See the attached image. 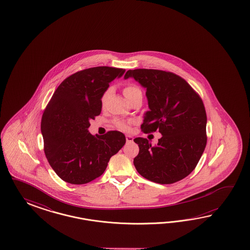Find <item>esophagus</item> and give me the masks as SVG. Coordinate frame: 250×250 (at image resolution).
<instances>
[{"instance_id":"obj_1","label":"esophagus","mask_w":250,"mask_h":250,"mask_svg":"<svg viewBox=\"0 0 250 250\" xmlns=\"http://www.w3.org/2000/svg\"><path fill=\"white\" fill-rule=\"evenodd\" d=\"M125 139H126V142H132L134 138L131 136H125Z\"/></svg>"}]
</instances>
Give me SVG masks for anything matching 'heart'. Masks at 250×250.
Returning <instances> with one entry per match:
<instances>
[{"instance_id":"1","label":"heart","mask_w":250,"mask_h":250,"mask_svg":"<svg viewBox=\"0 0 250 250\" xmlns=\"http://www.w3.org/2000/svg\"><path fill=\"white\" fill-rule=\"evenodd\" d=\"M140 91V89L138 87H136L135 85H127L125 89H124V94L125 96L127 98V100L131 98L136 91ZM108 92L109 91H105L102 97V104L104 103L106 97L108 95ZM130 124L131 122L126 121V120H123V119H115L114 121V125L117 129L121 130V131H125V132H127L130 130Z\"/></svg>"}]
</instances>
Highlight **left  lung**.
Masks as SVG:
<instances>
[{
  "label": "left lung",
  "instance_id": "8db88e82",
  "mask_svg": "<svg viewBox=\"0 0 250 250\" xmlns=\"http://www.w3.org/2000/svg\"><path fill=\"white\" fill-rule=\"evenodd\" d=\"M146 89L148 108L141 129L162 135L152 146L136 137L139 153L134 165L139 174L160 184L179 182L195 168L207 142L206 112L201 97L182 77L159 69L137 68L126 71Z\"/></svg>",
  "mask_w": 250,
  "mask_h": 250
}]
</instances>
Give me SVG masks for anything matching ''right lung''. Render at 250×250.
Returning a JSON list of instances; mask_svg holds the SVG:
<instances>
[{
  "label": "right lung",
  "instance_id": "right-lung-1",
  "mask_svg": "<svg viewBox=\"0 0 250 250\" xmlns=\"http://www.w3.org/2000/svg\"><path fill=\"white\" fill-rule=\"evenodd\" d=\"M123 68L94 67L65 79L48 103L41 120L44 151L49 165L64 182L85 184L104 172L112 156L125 144L119 131L103 136L89 132L101 114L102 97Z\"/></svg>",
  "mask_w": 250,
  "mask_h": 250
}]
</instances>
